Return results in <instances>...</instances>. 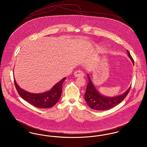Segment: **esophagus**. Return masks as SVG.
I'll use <instances>...</instances> for the list:
<instances>
[{
  "label": "esophagus",
  "mask_w": 147,
  "mask_h": 147,
  "mask_svg": "<svg viewBox=\"0 0 147 147\" xmlns=\"http://www.w3.org/2000/svg\"><path fill=\"white\" fill-rule=\"evenodd\" d=\"M74 74L75 77H84V73H83L82 70H78L74 72Z\"/></svg>",
  "instance_id": "34e87169"
}]
</instances>
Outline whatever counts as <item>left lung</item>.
<instances>
[{"mask_svg": "<svg viewBox=\"0 0 147 147\" xmlns=\"http://www.w3.org/2000/svg\"><path fill=\"white\" fill-rule=\"evenodd\" d=\"M128 56L134 64V61L128 51L127 50ZM89 83L86 86V90L85 93V100L88 106L91 109L104 111L112 109V107L121 103L128 95L131 87L127 91L121 95L115 97H107L101 95L91 81L89 74H88Z\"/></svg>", "mask_w": 147, "mask_h": 147, "instance_id": "left-lung-1", "label": "left lung"}]
</instances>
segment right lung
I'll return each instance as SVG.
<instances>
[{
  "instance_id": "1",
  "label": "right lung",
  "mask_w": 147,
  "mask_h": 147,
  "mask_svg": "<svg viewBox=\"0 0 147 147\" xmlns=\"http://www.w3.org/2000/svg\"><path fill=\"white\" fill-rule=\"evenodd\" d=\"M66 78H64L55 84L49 91L40 94L28 92L20 88L15 79L14 84L19 95L24 100L36 107L47 109L53 107L58 101L62 92V84Z\"/></svg>"
}]
</instances>
